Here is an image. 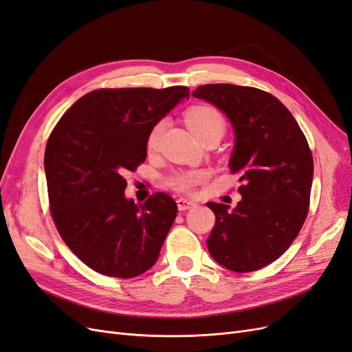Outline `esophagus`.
<instances>
[{"label": "esophagus", "instance_id": "esophagus-1", "mask_svg": "<svg viewBox=\"0 0 352 352\" xmlns=\"http://www.w3.org/2000/svg\"><path fill=\"white\" fill-rule=\"evenodd\" d=\"M176 202H177V208H179L180 211H186V210L192 208V207L195 206L192 201H189V199H186V198H179Z\"/></svg>", "mask_w": 352, "mask_h": 352}]
</instances>
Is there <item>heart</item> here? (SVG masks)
Wrapping results in <instances>:
<instances>
[{
	"label": "heart",
	"mask_w": 352,
	"mask_h": 352,
	"mask_svg": "<svg viewBox=\"0 0 352 352\" xmlns=\"http://www.w3.org/2000/svg\"><path fill=\"white\" fill-rule=\"evenodd\" d=\"M185 122L190 132L199 141L211 135H217L221 138L226 131V122L223 119L221 113L217 109L211 107V105H194V107L188 109L185 113ZM164 127L166 119H160L151 126L145 141L148 151L157 150L160 140H162V135L164 132ZM201 179L202 175L198 172H177L167 179V185L177 190V192L189 194L192 192L194 186L201 182Z\"/></svg>",
	"instance_id": "b5f03b06"
}]
</instances>
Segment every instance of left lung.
Masks as SVG:
<instances>
[{
	"label": "left lung",
	"mask_w": 352,
	"mask_h": 352,
	"mask_svg": "<svg viewBox=\"0 0 352 352\" xmlns=\"http://www.w3.org/2000/svg\"><path fill=\"white\" fill-rule=\"evenodd\" d=\"M192 95L228 116L236 133L230 172L242 199L230 210L207 202L216 216L207 248L223 267H265L291 247L310 207L313 155L295 117L272 94L230 83L198 87Z\"/></svg>",
	"instance_id": "8db88e82"
}]
</instances>
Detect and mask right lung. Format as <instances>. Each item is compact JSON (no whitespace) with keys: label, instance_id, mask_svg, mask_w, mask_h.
<instances>
[{"label":"right lung","instance_id":"obj_1","mask_svg":"<svg viewBox=\"0 0 352 352\" xmlns=\"http://www.w3.org/2000/svg\"><path fill=\"white\" fill-rule=\"evenodd\" d=\"M189 88H101L63 114L45 146L51 217L70 251L111 278L151 269L177 214L175 199L155 192L126 199L124 175L146 158V135Z\"/></svg>","mask_w":352,"mask_h":352}]
</instances>
